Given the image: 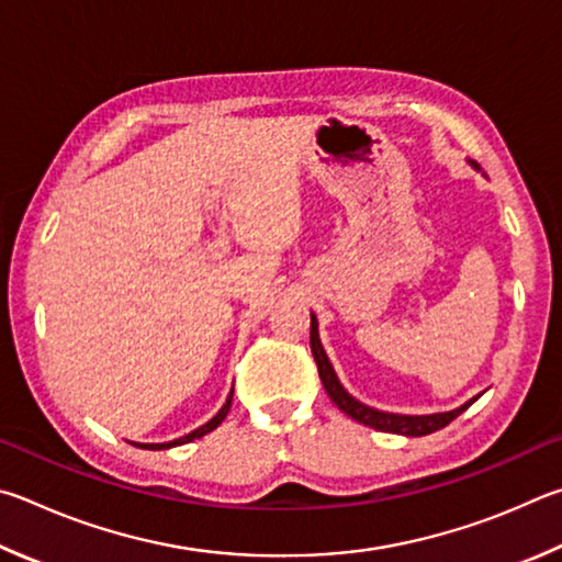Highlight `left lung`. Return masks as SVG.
<instances>
[{"mask_svg": "<svg viewBox=\"0 0 562 562\" xmlns=\"http://www.w3.org/2000/svg\"><path fill=\"white\" fill-rule=\"evenodd\" d=\"M311 352L313 358H316V366H318V375L323 387H326L328 397L336 402L338 409L346 412L348 417H352L360 425L372 427V429H380V431H392V435H405V437H425L431 435V431H437L441 427H447L451 419H457L461 412L469 409L474 405L476 397L467 402V405H461L459 409H451V412H439V415H392V412H380V409H372L368 405H362L352 395H348L346 390L336 378V372H333V366L328 362L326 350H323L321 340H318V321L316 316H311Z\"/></svg>", "mask_w": 562, "mask_h": 562, "instance_id": "8db88e82", "label": "left lung"}]
</instances>
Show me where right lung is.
Here are the masks:
<instances>
[{"mask_svg": "<svg viewBox=\"0 0 562 562\" xmlns=\"http://www.w3.org/2000/svg\"><path fill=\"white\" fill-rule=\"evenodd\" d=\"M232 395H234V390H232ZM232 395L226 397V405L216 412V415L206 422V425H202L200 429H194V431H190V435H184V437H180V439H175V441H165V445H140V447H145V449H153V451H157V449H170V447H177V445H187V441H194V439H200V437H204V435H210L212 429H216L224 422V417L229 415V407H232Z\"/></svg>", "mask_w": 562, "mask_h": 562, "instance_id": "1", "label": "right lung"}]
</instances>
